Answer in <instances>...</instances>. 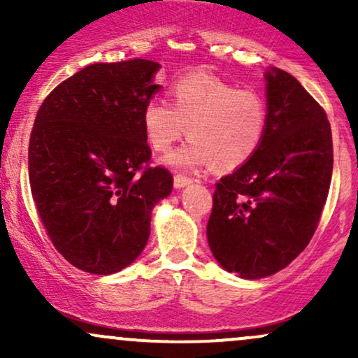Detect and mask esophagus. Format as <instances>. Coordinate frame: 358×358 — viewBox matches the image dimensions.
I'll use <instances>...</instances> for the list:
<instances>
[{"label":"esophagus","instance_id":"obj_1","mask_svg":"<svg viewBox=\"0 0 358 358\" xmlns=\"http://www.w3.org/2000/svg\"><path fill=\"white\" fill-rule=\"evenodd\" d=\"M193 182V180L190 178V176H185V175H175V188H183L187 187V185H190Z\"/></svg>","mask_w":358,"mask_h":358}]
</instances>
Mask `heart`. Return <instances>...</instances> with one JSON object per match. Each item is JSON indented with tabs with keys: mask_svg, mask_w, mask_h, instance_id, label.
<instances>
[{
	"mask_svg": "<svg viewBox=\"0 0 358 358\" xmlns=\"http://www.w3.org/2000/svg\"><path fill=\"white\" fill-rule=\"evenodd\" d=\"M268 119V101L261 92L208 73L175 82L173 104L153 97L143 109V127L155 151H171L188 126L190 145L171 155L170 163L185 168L213 163L220 171L237 170L256 155Z\"/></svg>",
	"mask_w": 358,
	"mask_h": 358,
	"instance_id": "obj_1",
	"label": "heart"
}]
</instances>
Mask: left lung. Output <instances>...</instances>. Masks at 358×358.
I'll list each match as a JSON object with an SVG mask.
<instances>
[{
  "label": "left lung",
  "mask_w": 358,
  "mask_h": 358,
  "mask_svg": "<svg viewBox=\"0 0 358 358\" xmlns=\"http://www.w3.org/2000/svg\"><path fill=\"white\" fill-rule=\"evenodd\" d=\"M266 80L264 141L215 183L207 224L213 257L244 279L271 276L305 250L334 171L331 127L322 106L281 69L266 72Z\"/></svg>",
  "instance_id": "obj_1"
}]
</instances>
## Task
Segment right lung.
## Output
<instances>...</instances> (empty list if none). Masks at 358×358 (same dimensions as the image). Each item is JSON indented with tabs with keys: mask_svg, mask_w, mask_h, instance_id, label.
Listing matches in <instances>:
<instances>
[{
	"mask_svg": "<svg viewBox=\"0 0 358 358\" xmlns=\"http://www.w3.org/2000/svg\"><path fill=\"white\" fill-rule=\"evenodd\" d=\"M159 64H92L57 85L36 113L28 176L55 249L92 274L124 269L145 249L151 210L173 188L150 166L143 109Z\"/></svg>",
	"mask_w": 358,
	"mask_h": 358,
	"instance_id": "obj_1",
	"label": "right lung"
}]
</instances>
